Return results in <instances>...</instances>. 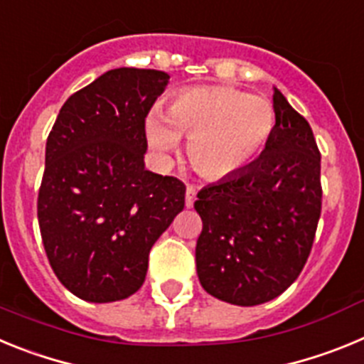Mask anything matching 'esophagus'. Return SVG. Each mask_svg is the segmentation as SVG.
Wrapping results in <instances>:
<instances>
[{
	"mask_svg": "<svg viewBox=\"0 0 364 364\" xmlns=\"http://www.w3.org/2000/svg\"><path fill=\"white\" fill-rule=\"evenodd\" d=\"M197 198V193H195V188L188 186L186 188V208H193V202Z\"/></svg>",
	"mask_w": 364,
	"mask_h": 364,
	"instance_id": "esophagus-1",
	"label": "esophagus"
}]
</instances>
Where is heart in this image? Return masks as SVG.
Segmentation results:
<instances>
[{
  "label": "heart",
  "mask_w": 364,
  "mask_h": 364,
  "mask_svg": "<svg viewBox=\"0 0 364 364\" xmlns=\"http://www.w3.org/2000/svg\"><path fill=\"white\" fill-rule=\"evenodd\" d=\"M275 127V111L268 98L235 87L184 89L164 112L154 107L144 122L147 144L167 159L189 138L193 167L211 180L239 175L264 149Z\"/></svg>",
  "instance_id": "heart-1"
}]
</instances>
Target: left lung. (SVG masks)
<instances>
[{
  "label": "left lung",
  "mask_w": 364,
  "mask_h": 364,
  "mask_svg": "<svg viewBox=\"0 0 364 364\" xmlns=\"http://www.w3.org/2000/svg\"><path fill=\"white\" fill-rule=\"evenodd\" d=\"M275 127L239 175L198 191L197 273L202 288L237 306L288 290L306 264L321 217V154L311 127L273 87Z\"/></svg>",
  "instance_id": "1"
}]
</instances>
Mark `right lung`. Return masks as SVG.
Returning a JSON list of instances; mask_svg holds the SVG:
<instances>
[{
    "mask_svg": "<svg viewBox=\"0 0 364 364\" xmlns=\"http://www.w3.org/2000/svg\"><path fill=\"white\" fill-rule=\"evenodd\" d=\"M167 83L162 70H107L67 100L47 138L41 239L56 277L83 301L140 290L151 247L184 210L186 186L144 162V122Z\"/></svg>",
    "mask_w": 364,
    "mask_h": 364,
    "instance_id": "add662e5",
    "label": "right lung"
}]
</instances>
